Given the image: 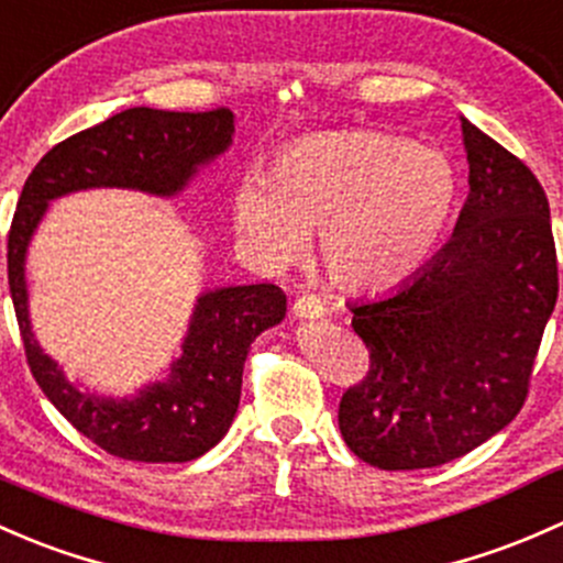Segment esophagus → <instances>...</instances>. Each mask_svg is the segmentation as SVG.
I'll return each mask as SVG.
<instances>
[{
    "label": "esophagus",
    "instance_id": "esophagus-1",
    "mask_svg": "<svg viewBox=\"0 0 563 563\" xmlns=\"http://www.w3.org/2000/svg\"><path fill=\"white\" fill-rule=\"evenodd\" d=\"M294 312L299 318H321L327 312V307H323L321 299L312 297V294H301V297L294 299Z\"/></svg>",
    "mask_w": 563,
    "mask_h": 563
}]
</instances>
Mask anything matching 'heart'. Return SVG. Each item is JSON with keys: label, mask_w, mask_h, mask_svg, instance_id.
<instances>
[{"label": "heart", "mask_w": 563, "mask_h": 563, "mask_svg": "<svg viewBox=\"0 0 563 563\" xmlns=\"http://www.w3.org/2000/svg\"><path fill=\"white\" fill-rule=\"evenodd\" d=\"M461 177L448 153L377 129L305 137L266 177L234 194L236 234L275 264L305 256L321 229V264L358 297L405 286L451 229Z\"/></svg>", "instance_id": "heart-1"}]
</instances>
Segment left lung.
<instances>
[{"label":"left lung","instance_id":"1","mask_svg":"<svg viewBox=\"0 0 563 563\" xmlns=\"http://www.w3.org/2000/svg\"><path fill=\"white\" fill-rule=\"evenodd\" d=\"M464 126L470 199L453 236L390 297L347 305L369 366L340 399V431L366 464L429 470L505 429L529 396L559 299L550 207L534 173Z\"/></svg>","mask_w":563,"mask_h":563}]
</instances>
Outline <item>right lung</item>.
I'll return each mask as SVG.
<instances>
[{
	"label": "right lung",
	"mask_w": 563,
	"mask_h": 563,
	"mask_svg": "<svg viewBox=\"0 0 563 563\" xmlns=\"http://www.w3.org/2000/svg\"><path fill=\"white\" fill-rule=\"evenodd\" d=\"M232 132L229 108H132L53 145L23 183L8 234V283L26 364L51 405L115 459L167 464L199 459L218 445L240 405L247 347L264 329L283 321L286 294L272 283L205 294L167 383L134 399H97L69 386L34 340L23 283L29 236L47 202L62 194L97 186L140 188L162 197L180 191L199 164L227 151Z\"/></svg>",
	"instance_id": "1"
}]
</instances>
